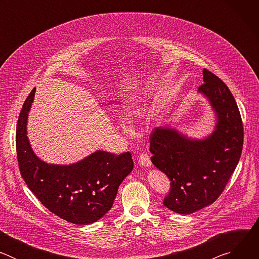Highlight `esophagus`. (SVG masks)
Here are the masks:
<instances>
[{"label": "esophagus", "instance_id": "34e87169", "mask_svg": "<svg viewBox=\"0 0 259 259\" xmlns=\"http://www.w3.org/2000/svg\"><path fill=\"white\" fill-rule=\"evenodd\" d=\"M138 164L142 167H151L152 166L151 158L147 156L146 154H141L139 156V159H138Z\"/></svg>", "mask_w": 259, "mask_h": 259}]
</instances>
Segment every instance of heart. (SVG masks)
<instances>
[{"mask_svg": "<svg viewBox=\"0 0 259 259\" xmlns=\"http://www.w3.org/2000/svg\"><path fill=\"white\" fill-rule=\"evenodd\" d=\"M149 90H150V89H147V90H145L144 92H142L141 95H139V96L137 97V99H136V98H133L132 100H130V104H129V106H127V108H126V113H127V117H128L129 122H131V121L134 120V119L140 118V117L142 116V110L140 109V106H141V105H140V102H141V100H142V97H141V96H144V95L149 94Z\"/></svg>", "mask_w": 259, "mask_h": 259, "instance_id": "heart-1", "label": "heart"}]
</instances>
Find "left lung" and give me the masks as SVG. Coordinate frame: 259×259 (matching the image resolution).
<instances>
[{
  "label": "left lung",
  "instance_id": "8db88e82",
  "mask_svg": "<svg viewBox=\"0 0 259 259\" xmlns=\"http://www.w3.org/2000/svg\"><path fill=\"white\" fill-rule=\"evenodd\" d=\"M203 81L198 92L214 110V131L203 139H192L174 128L157 127L150 137L152 163L171 181L163 204L179 214L194 213L218 199L243 149V123L232 92L206 68Z\"/></svg>",
  "mask_w": 259,
  "mask_h": 259
}]
</instances>
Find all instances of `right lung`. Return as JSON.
<instances>
[{"instance_id": "obj_1", "label": "right lung", "mask_w": 259, "mask_h": 259, "mask_svg": "<svg viewBox=\"0 0 259 259\" xmlns=\"http://www.w3.org/2000/svg\"><path fill=\"white\" fill-rule=\"evenodd\" d=\"M35 88L25 99L16 127L20 174L28 189L52 213L75 225H90L112 208L122 181L133 169L129 152L97 151L70 165L48 164L36 157L26 135Z\"/></svg>"}]
</instances>
